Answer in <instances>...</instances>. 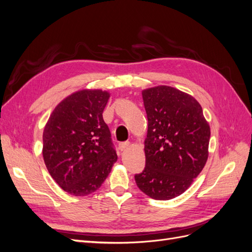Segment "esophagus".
Here are the masks:
<instances>
[{"instance_id":"1","label":"esophagus","mask_w":252,"mask_h":252,"mask_svg":"<svg viewBox=\"0 0 252 252\" xmlns=\"http://www.w3.org/2000/svg\"><path fill=\"white\" fill-rule=\"evenodd\" d=\"M129 146H130V143H129V142H122V143L119 144V148H120L122 151L127 149Z\"/></svg>"}]
</instances>
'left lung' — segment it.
I'll use <instances>...</instances> for the list:
<instances>
[{
    "label": "left lung",
    "instance_id": "1",
    "mask_svg": "<svg viewBox=\"0 0 252 252\" xmlns=\"http://www.w3.org/2000/svg\"><path fill=\"white\" fill-rule=\"evenodd\" d=\"M147 113L144 170L136 185L151 199L166 201L189 188L208 158L210 127L195 98L170 86L142 91Z\"/></svg>",
    "mask_w": 252,
    "mask_h": 252
}]
</instances>
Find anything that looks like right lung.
<instances>
[{
	"label": "right lung",
	"mask_w": 252,
	"mask_h": 252,
	"mask_svg": "<svg viewBox=\"0 0 252 252\" xmlns=\"http://www.w3.org/2000/svg\"><path fill=\"white\" fill-rule=\"evenodd\" d=\"M110 94L100 89L67 96L50 114L43 132V158L51 178L75 196L94 192L118 156L103 120Z\"/></svg>",
	"instance_id": "add662e5"
}]
</instances>
